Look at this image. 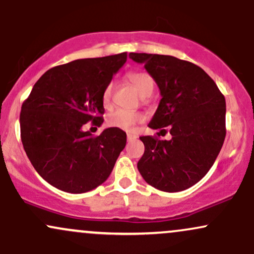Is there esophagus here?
I'll return each mask as SVG.
<instances>
[{
    "instance_id": "obj_1",
    "label": "esophagus",
    "mask_w": 254,
    "mask_h": 254,
    "mask_svg": "<svg viewBox=\"0 0 254 254\" xmlns=\"http://www.w3.org/2000/svg\"><path fill=\"white\" fill-rule=\"evenodd\" d=\"M137 139V135H133V133H127V141L131 142V141H135Z\"/></svg>"
}]
</instances>
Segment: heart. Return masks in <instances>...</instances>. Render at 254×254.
<instances>
[{
	"instance_id": "b5f03b06",
	"label": "heart",
	"mask_w": 254,
	"mask_h": 254,
	"mask_svg": "<svg viewBox=\"0 0 254 254\" xmlns=\"http://www.w3.org/2000/svg\"><path fill=\"white\" fill-rule=\"evenodd\" d=\"M127 80L132 83V86L137 89V92L142 97H148L151 94L154 89V81L149 74L143 71L130 72L127 75ZM112 83L106 87L103 93V100L105 104H109L112 97ZM143 121V115L136 111H127V110H117L109 116V124L113 127H118L121 130L131 131L135 127L136 124L141 123Z\"/></svg>"
}]
</instances>
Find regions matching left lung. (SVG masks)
<instances>
[{
	"label": "left lung",
	"instance_id": "8db88e82",
	"mask_svg": "<svg viewBox=\"0 0 254 254\" xmlns=\"http://www.w3.org/2000/svg\"><path fill=\"white\" fill-rule=\"evenodd\" d=\"M161 94L148 127L170 132L171 139L139 137L144 154L137 168L153 188L178 192L208 173L226 137V100L214 80L196 64L173 56L135 54Z\"/></svg>",
	"mask_w": 254,
	"mask_h": 254
}]
</instances>
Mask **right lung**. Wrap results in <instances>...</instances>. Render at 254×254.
<instances>
[{"label":"right lung","instance_id":"right-lung-1","mask_svg":"<svg viewBox=\"0 0 254 254\" xmlns=\"http://www.w3.org/2000/svg\"><path fill=\"white\" fill-rule=\"evenodd\" d=\"M127 57L123 52L54 66L22 104L24 149L38 174L58 190L83 193L98 188L124 149L123 130L107 127L93 136L82 127L88 122L103 124V93Z\"/></svg>","mask_w":254,"mask_h":254}]
</instances>
